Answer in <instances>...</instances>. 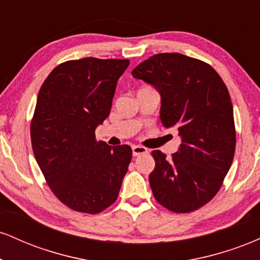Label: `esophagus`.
<instances>
[{
    "instance_id": "34e87169",
    "label": "esophagus",
    "mask_w": 260,
    "mask_h": 260,
    "mask_svg": "<svg viewBox=\"0 0 260 260\" xmlns=\"http://www.w3.org/2000/svg\"><path fill=\"white\" fill-rule=\"evenodd\" d=\"M132 153H133V156H139V155L148 153V149L142 147V145H133Z\"/></svg>"
}]
</instances>
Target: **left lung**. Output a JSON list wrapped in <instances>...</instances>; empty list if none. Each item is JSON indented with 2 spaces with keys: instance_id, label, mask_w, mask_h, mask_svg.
<instances>
[{
  "instance_id": "left-lung-1",
  "label": "left lung",
  "mask_w": 260,
  "mask_h": 260,
  "mask_svg": "<svg viewBox=\"0 0 260 260\" xmlns=\"http://www.w3.org/2000/svg\"><path fill=\"white\" fill-rule=\"evenodd\" d=\"M161 96L160 120L177 128L181 145L171 159L153 150L149 176L153 194L174 213L207 204L221 187L234 160V107L221 77L211 66L181 53H157L132 71Z\"/></svg>"
}]
</instances>
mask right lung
Here are the masks:
<instances>
[{"label":"right lung","mask_w":260,"mask_h":260,"mask_svg":"<svg viewBox=\"0 0 260 260\" xmlns=\"http://www.w3.org/2000/svg\"><path fill=\"white\" fill-rule=\"evenodd\" d=\"M128 59L86 57L58 64L39 91L30 136L35 159L57 198L98 214L117 199L132 159L128 145L110 147L95 129L110 115Z\"/></svg>","instance_id":"add662e5"}]
</instances>
